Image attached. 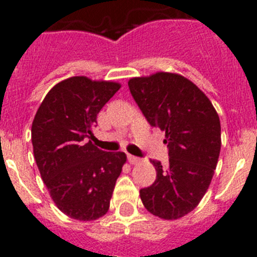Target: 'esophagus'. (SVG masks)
<instances>
[{"label":"esophagus","instance_id":"obj_1","mask_svg":"<svg viewBox=\"0 0 257 257\" xmlns=\"http://www.w3.org/2000/svg\"><path fill=\"white\" fill-rule=\"evenodd\" d=\"M127 161H128L131 165H135V163L140 162V158L139 157H135V156H131V154H128V156H127Z\"/></svg>","mask_w":257,"mask_h":257}]
</instances>
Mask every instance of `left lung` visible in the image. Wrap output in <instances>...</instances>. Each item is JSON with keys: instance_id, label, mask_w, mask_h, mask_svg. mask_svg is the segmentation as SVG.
<instances>
[{"instance_id": "obj_1", "label": "left lung", "mask_w": 257, "mask_h": 257, "mask_svg": "<svg viewBox=\"0 0 257 257\" xmlns=\"http://www.w3.org/2000/svg\"><path fill=\"white\" fill-rule=\"evenodd\" d=\"M147 121L165 131L169 163L151 160L156 181L140 190L143 205L165 220L185 216L198 206L212 180L221 148L220 119L212 103L192 81L157 72L128 81Z\"/></svg>"}]
</instances>
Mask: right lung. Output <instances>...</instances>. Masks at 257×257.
<instances>
[{
	"label": "right lung",
	"mask_w": 257,
	"mask_h": 257,
	"mask_svg": "<svg viewBox=\"0 0 257 257\" xmlns=\"http://www.w3.org/2000/svg\"><path fill=\"white\" fill-rule=\"evenodd\" d=\"M121 88L112 81L70 77L56 83L32 123L33 154L56 207L79 221L104 216L126 163L123 152H104L90 139L96 117Z\"/></svg>",
	"instance_id": "obj_1"
}]
</instances>
